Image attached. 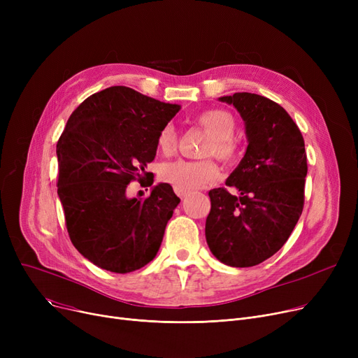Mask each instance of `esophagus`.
Here are the masks:
<instances>
[{
  "mask_svg": "<svg viewBox=\"0 0 358 358\" xmlns=\"http://www.w3.org/2000/svg\"><path fill=\"white\" fill-rule=\"evenodd\" d=\"M174 190H176V194H177L180 199H184V197H187V194H189V192L182 190V189H174Z\"/></svg>",
  "mask_w": 358,
  "mask_h": 358,
  "instance_id": "1",
  "label": "esophagus"
}]
</instances>
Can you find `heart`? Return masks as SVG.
Wrapping results in <instances>:
<instances>
[{"instance_id": "b5f03b06", "label": "heart", "mask_w": 358, "mask_h": 358, "mask_svg": "<svg viewBox=\"0 0 358 358\" xmlns=\"http://www.w3.org/2000/svg\"><path fill=\"white\" fill-rule=\"evenodd\" d=\"M196 120L213 136L206 148V155H215L223 161H232L238 154V148L232 139L236 130V122L231 113L213 108L201 113ZM157 143L164 154H171L177 143L176 129L171 124L164 126L158 134ZM217 176L219 168L210 159H177L165 164L161 171V178L166 184H171L174 189H182L187 192L200 189L204 184L217 178Z\"/></svg>"}]
</instances>
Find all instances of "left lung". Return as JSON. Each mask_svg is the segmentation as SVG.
<instances>
[{"label":"left lung","mask_w":358,"mask_h":358,"mask_svg":"<svg viewBox=\"0 0 358 358\" xmlns=\"http://www.w3.org/2000/svg\"><path fill=\"white\" fill-rule=\"evenodd\" d=\"M245 122L247 152L227 185L209 192L206 241L231 267H252L285 245L302 215L308 159L302 134L289 113L251 92L219 99Z\"/></svg>","instance_id":"obj_1"}]
</instances>
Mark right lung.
Masks as SVG:
<instances>
[{"instance_id": "right-lung-1", "label": "right lung", "mask_w": 358, "mask_h": 358, "mask_svg": "<svg viewBox=\"0 0 358 358\" xmlns=\"http://www.w3.org/2000/svg\"><path fill=\"white\" fill-rule=\"evenodd\" d=\"M180 110L129 87H108L73 110L56 145L58 196L73 247L92 264L130 273L152 261L180 199L161 182L145 200L127 185L150 176L157 139ZM150 181L149 185H152Z\"/></svg>"}]
</instances>
